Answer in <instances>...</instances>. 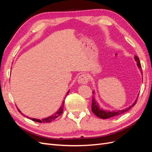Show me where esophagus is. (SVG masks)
<instances>
[{
  "label": "esophagus",
  "instance_id": "obj_1",
  "mask_svg": "<svg viewBox=\"0 0 152 152\" xmlns=\"http://www.w3.org/2000/svg\"><path fill=\"white\" fill-rule=\"evenodd\" d=\"M77 82H78V83L80 84H86L87 82H88V77L86 76V75L82 74L78 77Z\"/></svg>",
  "mask_w": 152,
  "mask_h": 152
}]
</instances>
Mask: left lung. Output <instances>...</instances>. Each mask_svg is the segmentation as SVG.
Segmentation results:
<instances>
[{"instance_id":"left-lung-1","label":"left lung","mask_w":152,"mask_h":152,"mask_svg":"<svg viewBox=\"0 0 152 152\" xmlns=\"http://www.w3.org/2000/svg\"><path fill=\"white\" fill-rule=\"evenodd\" d=\"M134 59L135 61L137 63V66L138 67V68L140 70L141 73L142 75V72L141 70V63L140 61V59L139 58H137V56H134ZM93 94L94 95L95 94V91H93ZM138 96L139 94H137V96L136 99H135V101L134 102L131 106L129 107L125 108V109H123V110H112V111H110V110H104V109H103L102 108L100 107V105L99 104V103L97 102L96 101L95 99V96H93V100H92V106H91V109H92V112H93L94 115H96V116L101 118H103V119H107L108 118H111L113 117H115L117 115H121L124 113H125L126 112H127L128 110H129L132 107H134V106L136 104V102L137 100V98H138Z\"/></svg>"}]
</instances>
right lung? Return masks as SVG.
Returning <instances> with one entry per match:
<instances>
[{"label": "right lung", "mask_w": 152, "mask_h": 152, "mask_svg": "<svg viewBox=\"0 0 152 152\" xmlns=\"http://www.w3.org/2000/svg\"><path fill=\"white\" fill-rule=\"evenodd\" d=\"M69 93H70V90H69V91L67 92V93H66V96L69 94ZM64 102H65V100L63 101V102H62V104H61V107H59V110H58V111H57L56 113H54L53 115H50V116H49V117H46V118H44L41 119V120H40V119H37V118H31V117H28V116H26V115H25V114L21 113V112L20 111V109H18V107H17V109H18V112H19L22 115H23V116L26 117V118H29V119H31V121L37 122H39V123H42V122H51V121H54V119H56V118H58L59 115H61L63 113L64 105H65V103H64ZM16 107H17V106H16Z\"/></svg>", "instance_id": "add662e5"}]
</instances>
